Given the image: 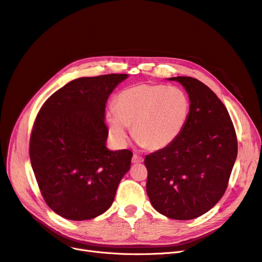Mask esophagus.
Instances as JSON below:
<instances>
[{
	"label": "esophagus",
	"mask_w": 262,
	"mask_h": 262,
	"mask_svg": "<svg viewBox=\"0 0 262 262\" xmlns=\"http://www.w3.org/2000/svg\"><path fill=\"white\" fill-rule=\"evenodd\" d=\"M132 163L133 164H139V163H143V158H142L141 156L139 155H136L134 154L133 157H132Z\"/></svg>",
	"instance_id": "esophagus-1"
}]
</instances>
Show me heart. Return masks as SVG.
Masks as SVG:
<instances>
[{
  "label": "heart",
  "instance_id": "b5f03b06",
  "mask_svg": "<svg viewBox=\"0 0 262 262\" xmlns=\"http://www.w3.org/2000/svg\"><path fill=\"white\" fill-rule=\"evenodd\" d=\"M190 114L188 95L178 87L139 84L118 94L116 105L106 110L109 136L122 147L132 136L142 147L164 148L185 129Z\"/></svg>",
  "mask_w": 262,
  "mask_h": 262
}]
</instances>
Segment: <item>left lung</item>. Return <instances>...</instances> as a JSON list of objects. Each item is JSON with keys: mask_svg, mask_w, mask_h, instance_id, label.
Returning a JSON list of instances; mask_svg holds the SVG:
<instances>
[{"mask_svg": "<svg viewBox=\"0 0 262 262\" xmlns=\"http://www.w3.org/2000/svg\"><path fill=\"white\" fill-rule=\"evenodd\" d=\"M168 80L184 86L190 114L171 144L145 156L146 192L163 215L192 220L223 196L237 157V139L226 107L207 85L189 76Z\"/></svg>", "mask_w": 262, "mask_h": 262, "instance_id": "1", "label": "left lung"}]
</instances>
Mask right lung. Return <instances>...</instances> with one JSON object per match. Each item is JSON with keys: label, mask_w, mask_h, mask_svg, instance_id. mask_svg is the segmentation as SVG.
I'll list each match as a JSON object with an SVG mask.
<instances>
[{"label": "right lung", "mask_w": 262, "mask_h": 262, "mask_svg": "<svg viewBox=\"0 0 262 262\" xmlns=\"http://www.w3.org/2000/svg\"><path fill=\"white\" fill-rule=\"evenodd\" d=\"M128 74L81 77L48 98L31 132L29 156L46 203L60 216L84 221L105 213L129 171L132 152L110 150L105 108Z\"/></svg>", "instance_id": "obj_1"}]
</instances>
